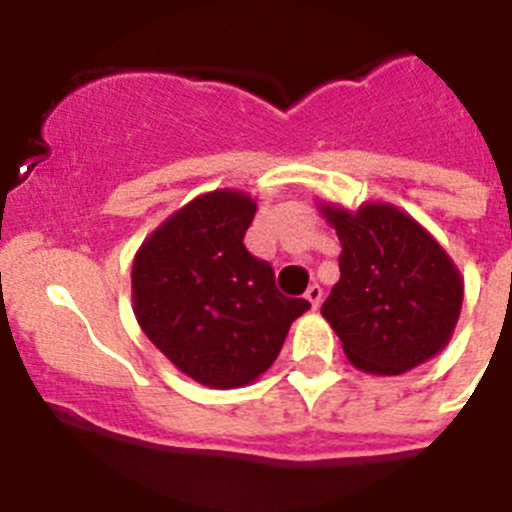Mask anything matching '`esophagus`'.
I'll return each instance as SVG.
<instances>
[{"mask_svg":"<svg viewBox=\"0 0 512 512\" xmlns=\"http://www.w3.org/2000/svg\"><path fill=\"white\" fill-rule=\"evenodd\" d=\"M305 300L310 302L312 310H318L320 302H323V287H320V284H310L305 292Z\"/></svg>","mask_w":512,"mask_h":512,"instance_id":"34e87169","label":"esophagus"}]
</instances>
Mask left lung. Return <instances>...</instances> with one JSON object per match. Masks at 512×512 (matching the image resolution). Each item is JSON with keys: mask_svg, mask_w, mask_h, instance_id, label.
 Listing matches in <instances>:
<instances>
[{"mask_svg": "<svg viewBox=\"0 0 512 512\" xmlns=\"http://www.w3.org/2000/svg\"><path fill=\"white\" fill-rule=\"evenodd\" d=\"M341 241V279L323 318L356 369L379 377L405 374L441 354L464 302V279L418 220L387 202L351 212L320 202Z\"/></svg>", "mask_w": 512, "mask_h": 512, "instance_id": "8db88e82", "label": "left lung"}]
</instances>
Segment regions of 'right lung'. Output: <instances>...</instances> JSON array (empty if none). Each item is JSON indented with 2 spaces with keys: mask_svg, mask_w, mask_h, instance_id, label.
<instances>
[{
  "mask_svg": "<svg viewBox=\"0 0 512 512\" xmlns=\"http://www.w3.org/2000/svg\"><path fill=\"white\" fill-rule=\"evenodd\" d=\"M251 194L215 189L169 215L133 259V312L153 346L194 382L243 387L277 361L310 302L284 297L243 246Z\"/></svg>",
  "mask_w": 512,
  "mask_h": 512,
  "instance_id": "right-lung-1",
  "label": "right lung"
}]
</instances>
